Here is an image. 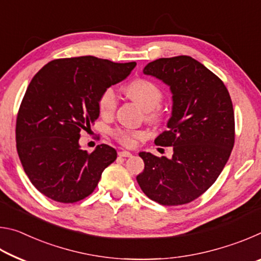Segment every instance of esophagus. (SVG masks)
<instances>
[{"label": "esophagus", "instance_id": "1", "mask_svg": "<svg viewBox=\"0 0 261 261\" xmlns=\"http://www.w3.org/2000/svg\"><path fill=\"white\" fill-rule=\"evenodd\" d=\"M118 155L123 156V158H130L132 154L129 151H121V152H118Z\"/></svg>", "mask_w": 261, "mask_h": 261}]
</instances>
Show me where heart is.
I'll list each match as a JSON object with an SVG mask.
<instances>
[{"mask_svg":"<svg viewBox=\"0 0 261 261\" xmlns=\"http://www.w3.org/2000/svg\"><path fill=\"white\" fill-rule=\"evenodd\" d=\"M127 95L135 101V102L143 108L145 112H151L155 109L160 105L162 100V92L158 85L148 79L138 78L132 81L125 88ZM99 110L101 115L108 116L112 115L117 106V96L115 93L113 87H108L101 93L98 101ZM152 117H155V114L151 115ZM114 136L116 137L118 141H121L123 145L126 146H132L135 144L136 139L141 137V134L138 131H130V130H122L117 129L114 131Z\"/></svg>","mask_w":261,"mask_h":261,"instance_id":"1","label":"heart"}]
</instances>
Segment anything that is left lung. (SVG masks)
<instances>
[{"label": "left lung", "instance_id": "obj_1", "mask_svg": "<svg viewBox=\"0 0 261 261\" xmlns=\"http://www.w3.org/2000/svg\"><path fill=\"white\" fill-rule=\"evenodd\" d=\"M143 72L165 83L173 94L168 130L154 141L173 146L174 153L168 159L140 152L145 168L137 182L159 204H188L212 187L230 156L235 141L230 95L218 76L187 55L149 62Z\"/></svg>", "mask_w": 261, "mask_h": 261}]
</instances>
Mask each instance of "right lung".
<instances>
[{"instance_id":"add662e5","label":"right lung","mask_w":261,"mask_h":261,"mask_svg":"<svg viewBox=\"0 0 261 261\" xmlns=\"http://www.w3.org/2000/svg\"><path fill=\"white\" fill-rule=\"evenodd\" d=\"M136 64L94 56L60 59L31 81L17 116V152L31 183L46 197L64 204L84 199L116 160L115 148L101 144L87 153L79 138L99 117L101 93Z\"/></svg>"}]
</instances>
